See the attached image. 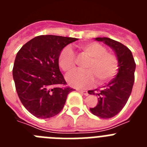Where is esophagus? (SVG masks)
<instances>
[{
    "label": "esophagus",
    "instance_id": "esophagus-1",
    "mask_svg": "<svg viewBox=\"0 0 147 147\" xmlns=\"http://www.w3.org/2000/svg\"><path fill=\"white\" fill-rule=\"evenodd\" d=\"M77 91H79L80 93H82V94L85 95V96H88V93L87 90H77Z\"/></svg>",
    "mask_w": 147,
    "mask_h": 147
}]
</instances>
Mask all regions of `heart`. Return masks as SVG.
Instances as JSON below:
<instances>
[{
    "mask_svg": "<svg viewBox=\"0 0 147 147\" xmlns=\"http://www.w3.org/2000/svg\"><path fill=\"white\" fill-rule=\"evenodd\" d=\"M79 49L90 59L85 65L86 70H76L66 76L67 83L71 87L85 88L90 86L96 80L102 85L113 80L118 73L119 59L113 53L107 52V49L98 42L80 44ZM58 62L65 72H71L76 67V56L70 46L62 49Z\"/></svg>",
    "mask_w": 147,
    "mask_h": 147,
    "instance_id": "heart-1",
    "label": "heart"
}]
</instances>
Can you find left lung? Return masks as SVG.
<instances>
[{
	"label": "left lung",
	"mask_w": 147,
	"mask_h": 147,
	"mask_svg": "<svg viewBox=\"0 0 147 147\" xmlns=\"http://www.w3.org/2000/svg\"><path fill=\"white\" fill-rule=\"evenodd\" d=\"M95 40L110 46L119 62L117 75L102 90H88L89 94L96 95L98 100L96 107L90 108V112L102 119H110L117 115L128 101L134 84L136 65L131 51L122 43L108 37Z\"/></svg>",
	"instance_id": "obj_1"
}]
</instances>
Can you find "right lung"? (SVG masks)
<instances>
[{
    "mask_svg": "<svg viewBox=\"0 0 147 147\" xmlns=\"http://www.w3.org/2000/svg\"><path fill=\"white\" fill-rule=\"evenodd\" d=\"M77 38L40 35L22 46L12 70L17 93L30 113L39 119L57 115L74 89L67 84L59 71L58 58L66 45Z\"/></svg>",
    "mask_w": 147,
    "mask_h": 147,
    "instance_id": "add662e5",
    "label": "right lung"
}]
</instances>
